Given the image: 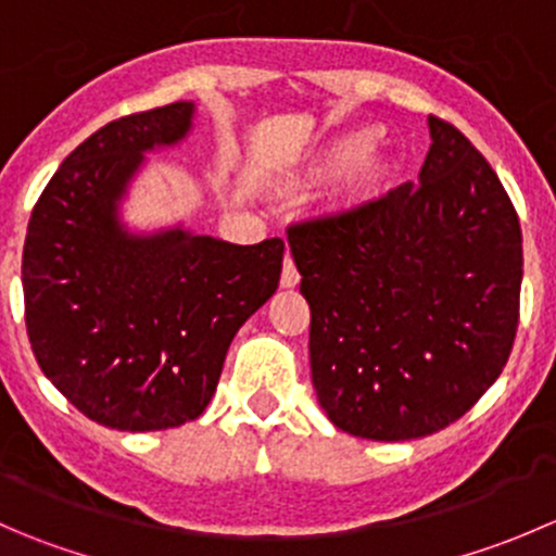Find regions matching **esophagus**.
Returning <instances> with one entry per match:
<instances>
[{"label": "esophagus", "instance_id": "34e87169", "mask_svg": "<svg viewBox=\"0 0 556 556\" xmlns=\"http://www.w3.org/2000/svg\"><path fill=\"white\" fill-rule=\"evenodd\" d=\"M299 279H301V274L288 252V255H285V263H282V279H279V282H282V288H295V285H299Z\"/></svg>", "mask_w": 556, "mask_h": 556}]
</instances>
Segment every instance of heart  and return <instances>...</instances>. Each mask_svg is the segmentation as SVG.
<instances>
[{
  "label": "heart",
  "instance_id": "heart-1",
  "mask_svg": "<svg viewBox=\"0 0 556 556\" xmlns=\"http://www.w3.org/2000/svg\"><path fill=\"white\" fill-rule=\"evenodd\" d=\"M374 139H377V134H374L371 128L344 134V137H339L336 142H330L328 148L323 150V155H319L317 164L312 166L309 174L339 172V169H346V166L355 164L357 161L355 172H352L350 190L352 193H361V190L374 188V185H377L387 172L384 155L374 153L371 150Z\"/></svg>",
  "mask_w": 556,
  "mask_h": 556
}]
</instances>
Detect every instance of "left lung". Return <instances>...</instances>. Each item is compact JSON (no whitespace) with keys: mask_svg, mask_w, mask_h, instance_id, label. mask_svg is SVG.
<instances>
[{"mask_svg":"<svg viewBox=\"0 0 556 556\" xmlns=\"http://www.w3.org/2000/svg\"><path fill=\"white\" fill-rule=\"evenodd\" d=\"M428 126L419 185L288 228L317 401L371 441L457 422L501 377L519 325L517 210L463 131Z\"/></svg>","mask_w":556,"mask_h":556,"instance_id":"left-lung-1","label":"left lung"}]
</instances>
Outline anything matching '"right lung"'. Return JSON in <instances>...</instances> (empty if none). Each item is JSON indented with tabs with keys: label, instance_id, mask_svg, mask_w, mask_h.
I'll return each instance as SVG.
<instances>
[{
	"label": "right lung",
	"instance_id": "add662e5",
	"mask_svg": "<svg viewBox=\"0 0 556 556\" xmlns=\"http://www.w3.org/2000/svg\"><path fill=\"white\" fill-rule=\"evenodd\" d=\"M193 102L134 112L77 144L24 244L26 333L45 377L93 422L179 428L212 401L237 330L274 295L282 239L128 233L117 201L144 153L190 131Z\"/></svg>",
	"mask_w": 556,
	"mask_h": 556
}]
</instances>
